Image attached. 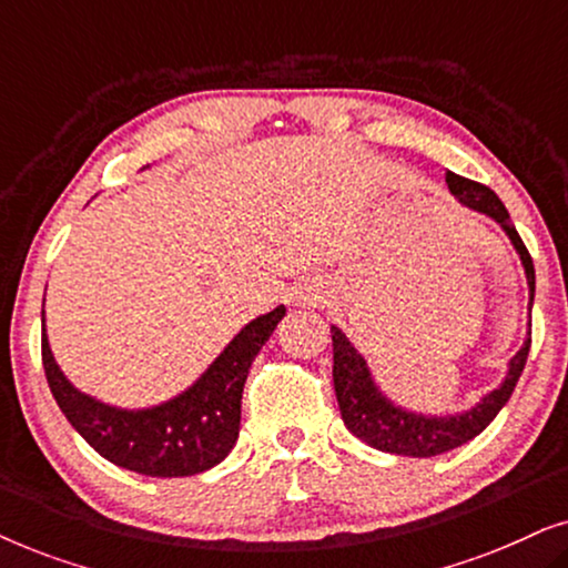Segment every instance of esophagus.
Returning <instances> with one entry per match:
<instances>
[{
    "label": "esophagus",
    "mask_w": 568,
    "mask_h": 568,
    "mask_svg": "<svg viewBox=\"0 0 568 568\" xmlns=\"http://www.w3.org/2000/svg\"><path fill=\"white\" fill-rule=\"evenodd\" d=\"M307 300H310V297H305V302H307Z\"/></svg>",
    "instance_id": "34e87169"
}]
</instances>
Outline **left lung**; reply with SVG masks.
<instances>
[{"label": "left lung", "mask_w": 568, "mask_h": 568, "mask_svg": "<svg viewBox=\"0 0 568 568\" xmlns=\"http://www.w3.org/2000/svg\"><path fill=\"white\" fill-rule=\"evenodd\" d=\"M449 191L460 199V204L476 209L480 214H488L491 220L501 224L507 232L511 245L517 247L519 261H523L527 286H530V305L535 297V268L532 258L527 253L523 237L517 235L515 224L509 220V212L504 209L499 196L484 183L468 181V178L447 173ZM333 338V387L341 408V418L348 426V432L356 434L369 447L383 449L390 455L406 457H434L449 449L465 445L473 437H478L488 424L494 422L496 414L507 406V400L515 393V385L523 375L527 354H530V336L525 346L511 356L509 372L504 383L486 395L484 400L476 403L470 410L455 416H422L414 410H403L379 393V387L372 379L367 362L356 352L344 333L336 325H331Z\"/></svg>", "instance_id": "8db88e82"}]
</instances>
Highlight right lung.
Segmentation results:
<instances>
[{
    "instance_id": "add662e5",
    "label": "right lung",
    "mask_w": 568,
    "mask_h": 568,
    "mask_svg": "<svg viewBox=\"0 0 568 568\" xmlns=\"http://www.w3.org/2000/svg\"><path fill=\"white\" fill-rule=\"evenodd\" d=\"M284 313L278 305L247 323L189 390L154 408H113L77 390L53 362L43 328L45 379L61 414L105 460L152 478L196 476L222 463L235 445L247 369Z\"/></svg>"
}]
</instances>
